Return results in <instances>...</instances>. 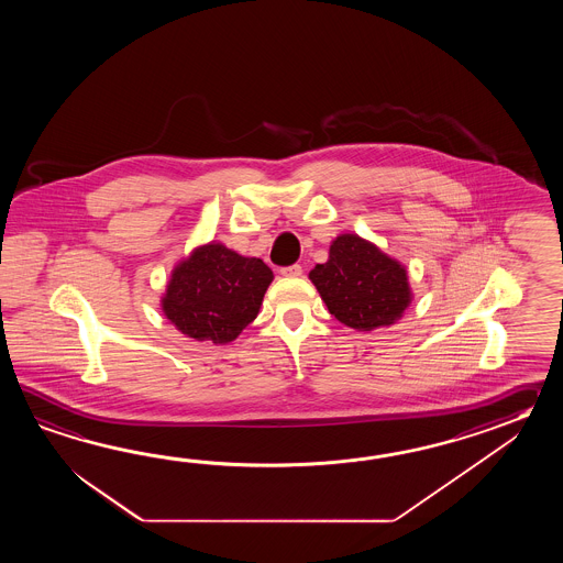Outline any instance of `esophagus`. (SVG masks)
Returning <instances> with one entry per match:
<instances>
[{
  "instance_id": "esophagus-1",
  "label": "esophagus",
  "mask_w": 563,
  "mask_h": 563,
  "mask_svg": "<svg viewBox=\"0 0 563 563\" xmlns=\"http://www.w3.org/2000/svg\"><path fill=\"white\" fill-rule=\"evenodd\" d=\"M301 272H303V269H301V265L298 264L287 265V267L279 269V274L286 277H299L301 276Z\"/></svg>"
}]
</instances>
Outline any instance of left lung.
<instances>
[{
  "label": "left lung",
  "instance_id": "1",
  "mask_svg": "<svg viewBox=\"0 0 563 563\" xmlns=\"http://www.w3.org/2000/svg\"><path fill=\"white\" fill-rule=\"evenodd\" d=\"M310 279L335 320L360 332L400 320L412 299L405 265L354 233L332 241Z\"/></svg>",
  "mask_w": 563,
  "mask_h": 563
}]
</instances>
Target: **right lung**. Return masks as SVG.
I'll return each mask as SVG.
<instances>
[{"instance_id":"right-lung-1","label":"right lung","mask_w":563,"mask_h":563,"mask_svg":"<svg viewBox=\"0 0 563 563\" xmlns=\"http://www.w3.org/2000/svg\"><path fill=\"white\" fill-rule=\"evenodd\" d=\"M272 279L262 260L211 241L173 269L161 306L187 338L228 344L257 318Z\"/></svg>"}]
</instances>
